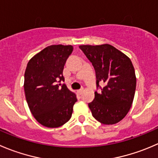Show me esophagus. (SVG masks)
<instances>
[{
  "mask_svg": "<svg viewBox=\"0 0 158 158\" xmlns=\"http://www.w3.org/2000/svg\"><path fill=\"white\" fill-rule=\"evenodd\" d=\"M82 91H83V89H81L77 90V93H78V94H82Z\"/></svg>",
  "mask_w": 158,
  "mask_h": 158,
  "instance_id": "34e87169",
  "label": "esophagus"
}]
</instances>
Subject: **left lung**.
Here are the masks:
<instances>
[{
  "label": "left lung",
  "instance_id": "8db88e82",
  "mask_svg": "<svg viewBox=\"0 0 158 158\" xmlns=\"http://www.w3.org/2000/svg\"><path fill=\"white\" fill-rule=\"evenodd\" d=\"M96 71V85H103L101 93L95 92L88 104L93 117L102 124L112 125L126 116L133 103L136 90L135 70L128 56L115 47L80 45Z\"/></svg>",
  "mask_w": 158,
  "mask_h": 158
}]
</instances>
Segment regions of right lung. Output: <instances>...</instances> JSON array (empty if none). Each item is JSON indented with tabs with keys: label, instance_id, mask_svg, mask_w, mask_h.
Segmentation results:
<instances>
[{
	"label": "right lung",
	"instance_id": "obj_1",
	"mask_svg": "<svg viewBox=\"0 0 158 158\" xmlns=\"http://www.w3.org/2000/svg\"><path fill=\"white\" fill-rule=\"evenodd\" d=\"M73 50L72 45H50L34 56L26 67V101L34 117L46 127H59L68 122L77 101L76 95L60 83L64 81V65Z\"/></svg>",
	"mask_w": 158,
	"mask_h": 158
}]
</instances>
